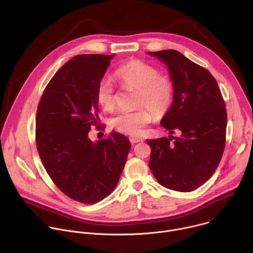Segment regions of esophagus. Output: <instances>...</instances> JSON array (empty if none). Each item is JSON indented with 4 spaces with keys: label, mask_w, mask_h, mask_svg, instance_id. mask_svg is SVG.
Segmentation results:
<instances>
[{
    "label": "esophagus",
    "mask_w": 253,
    "mask_h": 253,
    "mask_svg": "<svg viewBox=\"0 0 253 253\" xmlns=\"http://www.w3.org/2000/svg\"><path fill=\"white\" fill-rule=\"evenodd\" d=\"M129 140H130V142L132 143V144H134V143H138V142H142L144 139L143 138H141V137H136V136H131V137H129Z\"/></svg>",
    "instance_id": "1"
}]
</instances>
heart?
I'll use <instances>...</instances> for the list:
<instances>
[{"mask_svg":"<svg viewBox=\"0 0 253 253\" xmlns=\"http://www.w3.org/2000/svg\"><path fill=\"white\" fill-rule=\"evenodd\" d=\"M124 89L136 91L135 111H119L110 120L111 126L124 134L138 135L153 119V114L163 116L174 99V83L167 74L159 73L156 67L141 61L131 60L114 72ZM96 99L106 111L116 104L115 88L111 81L101 79L96 87Z\"/></svg>","mask_w":253,"mask_h":253,"instance_id":"b5f03b06","label":"heart"}]
</instances>
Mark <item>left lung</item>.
<instances>
[{
	"instance_id": "8db88e82",
	"label": "left lung",
	"mask_w": 253,
	"mask_h": 253,
	"mask_svg": "<svg viewBox=\"0 0 253 253\" xmlns=\"http://www.w3.org/2000/svg\"><path fill=\"white\" fill-rule=\"evenodd\" d=\"M168 67L174 99L161 120L170 136L146 140L149 168L164 187L192 191L213 175L225 147L227 114L215 78L205 68L175 50L149 52Z\"/></svg>"
}]
</instances>
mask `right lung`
Listing matches in <instances>:
<instances>
[{
	"label": "right lung",
	"mask_w": 253,
	"mask_h": 253,
	"mask_svg": "<svg viewBox=\"0 0 253 253\" xmlns=\"http://www.w3.org/2000/svg\"><path fill=\"white\" fill-rule=\"evenodd\" d=\"M114 55L83 54L64 64L46 86L36 115V145L54 184L85 204L117 186L130 150L127 137L111 132L93 143L99 127L96 87Z\"/></svg>",
	"instance_id": "1"
}]
</instances>
